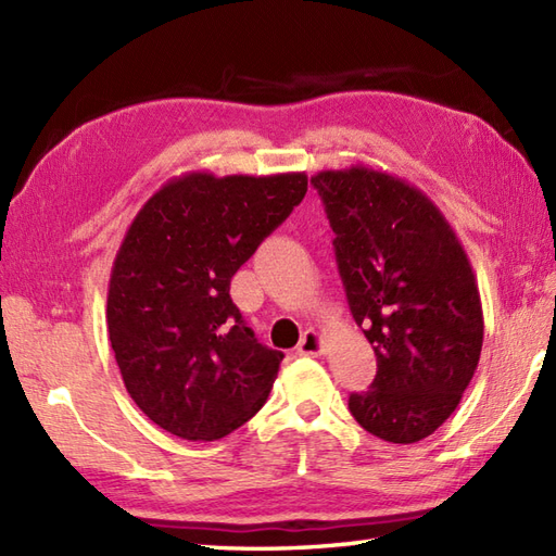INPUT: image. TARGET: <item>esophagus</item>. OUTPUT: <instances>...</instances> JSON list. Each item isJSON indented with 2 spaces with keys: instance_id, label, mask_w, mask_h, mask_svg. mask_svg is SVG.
<instances>
[{
  "instance_id": "obj_1",
  "label": "esophagus",
  "mask_w": 556,
  "mask_h": 556,
  "mask_svg": "<svg viewBox=\"0 0 556 556\" xmlns=\"http://www.w3.org/2000/svg\"><path fill=\"white\" fill-rule=\"evenodd\" d=\"M323 351H325L323 334L315 332V329H308V332L301 337L299 353H301V356H320Z\"/></svg>"
}]
</instances>
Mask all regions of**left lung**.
Instances as JSON below:
<instances>
[{"instance_id": "1", "label": "left lung", "mask_w": 556, "mask_h": 556, "mask_svg": "<svg viewBox=\"0 0 556 556\" xmlns=\"http://www.w3.org/2000/svg\"><path fill=\"white\" fill-rule=\"evenodd\" d=\"M334 231L349 308L377 375L351 416L384 442L430 437L456 410L482 351L478 281L458 236L416 186L363 164L311 176Z\"/></svg>"}]
</instances>
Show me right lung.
Here are the masks:
<instances>
[{
	"mask_svg": "<svg viewBox=\"0 0 556 556\" xmlns=\"http://www.w3.org/2000/svg\"><path fill=\"white\" fill-rule=\"evenodd\" d=\"M305 191L303 172H191L164 184L126 229L108 332L126 392L162 430L212 442L263 408L285 353L260 344L229 287Z\"/></svg>",
	"mask_w": 556,
	"mask_h": 556,
	"instance_id": "1",
	"label": "right lung"
}]
</instances>
